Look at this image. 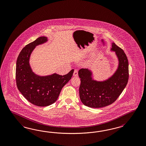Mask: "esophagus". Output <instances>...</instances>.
Instances as JSON below:
<instances>
[{"label":"esophagus","mask_w":146,"mask_h":146,"mask_svg":"<svg viewBox=\"0 0 146 146\" xmlns=\"http://www.w3.org/2000/svg\"><path fill=\"white\" fill-rule=\"evenodd\" d=\"M78 75V71L77 70H75V71L74 72V74H73V76L74 77H77Z\"/></svg>","instance_id":"esophagus-1"}]
</instances>
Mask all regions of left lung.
Listing matches in <instances>:
<instances>
[{
    "instance_id": "8db88e82",
    "label": "left lung",
    "mask_w": 146,
    "mask_h": 146,
    "mask_svg": "<svg viewBox=\"0 0 146 146\" xmlns=\"http://www.w3.org/2000/svg\"><path fill=\"white\" fill-rule=\"evenodd\" d=\"M110 50L115 52L118 66L111 76L102 81L95 79L91 69H81L78 71L81 84L79 96L82 104L90 108H98L111 105L121 94L128 83L129 64L123 50L112 42Z\"/></svg>"
}]
</instances>
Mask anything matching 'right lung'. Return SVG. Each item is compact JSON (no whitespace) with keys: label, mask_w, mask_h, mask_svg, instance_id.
<instances>
[{"label":"right lung","mask_w":146,"mask_h":146,"mask_svg":"<svg viewBox=\"0 0 146 146\" xmlns=\"http://www.w3.org/2000/svg\"><path fill=\"white\" fill-rule=\"evenodd\" d=\"M46 37H40L27 44L17 58L16 79L17 88L24 97L34 105L45 107L56 102L62 87L72 76V69L67 75L54 73L47 76L35 74L31 67V54L36 46L47 42Z\"/></svg>","instance_id":"add662e5"}]
</instances>
